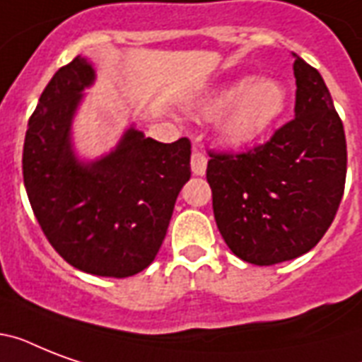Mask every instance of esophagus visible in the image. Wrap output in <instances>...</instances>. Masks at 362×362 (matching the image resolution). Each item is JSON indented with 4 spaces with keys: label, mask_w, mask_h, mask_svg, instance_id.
<instances>
[{
    "label": "esophagus",
    "mask_w": 362,
    "mask_h": 362,
    "mask_svg": "<svg viewBox=\"0 0 362 362\" xmlns=\"http://www.w3.org/2000/svg\"><path fill=\"white\" fill-rule=\"evenodd\" d=\"M192 170L195 176H203L206 173V156L195 152L192 156Z\"/></svg>",
    "instance_id": "1"
}]
</instances>
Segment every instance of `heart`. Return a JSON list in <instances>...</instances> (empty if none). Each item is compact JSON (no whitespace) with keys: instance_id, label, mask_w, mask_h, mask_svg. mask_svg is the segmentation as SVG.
<instances>
[{"instance_id":"obj_1","label":"heart","mask_w":362,"mask_h":362,"mask_svg":"<svg viewBox=\"0 0 362 362\" xmlns=\"http://www.w3.org/2000/svg\"><path fill=\"white\" fill-rule=\"evenodd\" d=\"M287 107V90L274 78L240 76L197 99L195 112L206 120L218 118V135L227 146L257 142L280 120Z\"/></svg>"}]
</instances>
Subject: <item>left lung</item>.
I'll return each mask as SVG.
<instances>
[{"label": "left lung", "instance_id": "left-lung-1", "mask_svg": "<svg viewBox=\"0 0 362 362\" xmlns=\"http://www.w3.org/2000/svg\"><path fill=\"white\" fill-rule=\"evenodd\" d=\"M295 118L246 153H210L216 226L259 267L310 252L331 227L346 184V135L323 76L297 54Z\"/></svg>", "mask_w": 362, "mask_h": 362}]
</instances>
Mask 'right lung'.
<instances>
[{
    "label": "right lung",
    "instance_id": "add662e5",
    "mask_svg": "<svg viewBox=\"0 0 362 362\" xmlns=\"http://www.w3.org/2000/svg\"><path fill=\"white\" fill-rule=\"evenodd\" d=\"M98 75L76 56L56 71L25 131L22 170L31 209L54 250L75 269L127 278L152 263L189 176L187 139L165 144L135 124L109 153L76 156L73 122Z\"/></svg>",
    "mask_w": 362,
    "mask_h": 362
}]
</instances>
